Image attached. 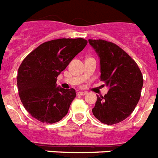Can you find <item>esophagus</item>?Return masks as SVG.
I'll return each mask as SVG.
<instances>
[{"label": "esophagus", "instance_id": "1", "mask_svg": "<svg viewBox=\"0 0 158 158\" xmlns=\"http://www.w3.org/2000/svg\"><path fill=\"white\" fill-rule=\"evenodd\" d=\"M86 93H87L86 92H78L77 94L80 95V96H84V95H85Z\"/></svg>", "mask_w": 158, "mask_h": 158}]
</instances>
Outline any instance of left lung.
<instances>
[{
	"label": "left lung",
	"mask_w": 158,
	"mask_h": 158,
	"mask_svg": "<svg viewBox=\"0 0 158 158\" xmlns=\"http://www.w3.org/2000/svg\"><path fill=\"white\" fill-rule=\"evenodd\" d=\"M89 43L100 57V81L109 87L104 96H96L93 115L104 124L118 123L133 112L140 99L142 73L135 60L115 43L103 40Z\"/></svg>",
	"instance_id": "1"
}]
</instances>
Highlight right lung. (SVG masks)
<instances>
[{"instance_id":"add662e5","label":"right lung","mask_w":158,"mask_h":158,"mask_svg":"<svg viewBox=\"0 0 158 158\" xmlns=\"http://www.w3.org/2000/svg\"><path fill=\"white\" fill-rule=\"evenodd\" d=\"M82 38L42 43L19 65L17 87L22 104L32 117L45 123L60 121L76 97L75 89L56 87L57 77L87 45Z\"/></svg>"}]
</instances>
